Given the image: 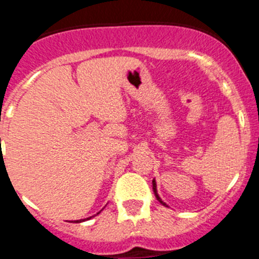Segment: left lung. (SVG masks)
<instances>
[{"mask_svg": "<svg viewBox=\"0 0 259 259\" xmlns=\"http://www.w3.org/2000/svg\"><path fill=\"white\" fill-rule=\"evenodd\" d=\"M153 192H154V194H155V198H157L158 201H159V202L162 203V205H163V206H167V203L166 202H163V201L161 200V197H159V196H158V192H157V184H155V180L153 179Z\"/></svg>", "mask_w": 259, "mask_h": 259, "instance_id": "left-lung-1", "label": "left lung"}]
</instances>
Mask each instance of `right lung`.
<instances>
[{
  "label": "right lung",
  "instance_id": "1",
  "mask_svg": "<svg viewBox=\"0 0 259 259\" xmlns=\"http://www.w3.org/2000/svg\"><path fill=\"white\" fill-rule=\"evenodd\" d=\"M97 214H100V212H97ZM91 218H92V217H89V218H87V219H91ZM83 221H85V219H83ZM83 221L80 219V221H76V222H83Z\"/></svg>",
  "mask_w": 259,
  "mask_h": 259
}]
</instances>
